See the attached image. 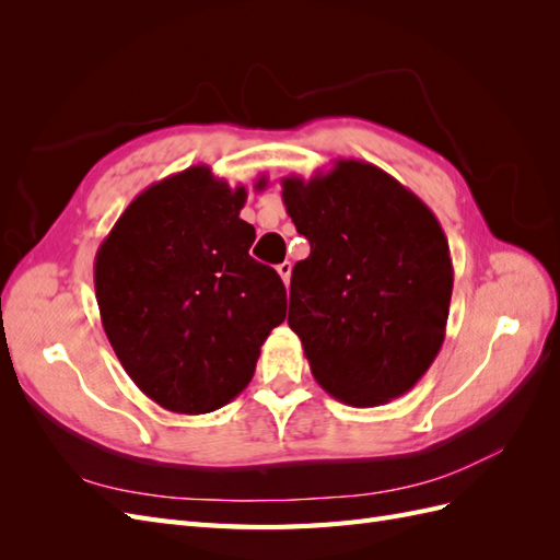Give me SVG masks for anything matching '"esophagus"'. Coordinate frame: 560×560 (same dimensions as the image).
Returning a JSON list of instances; mask_svg holds the SVG:
<instances>
[{"label":"esophagus","mask_w":560,"mask_h":560,"mask_svg":"<svg viewBox=\"0 0 560 560\" xmlns=\"http://www.w3.org/2000/svg\"><path fill=\"white\" fill-rule=\"evenodd\" d=\"M278 273H280V278H282V282H284V284H290V278H292V264H290V261H282V264L278 266Z\"/></svg>","instance_id":"1"}]
</instances>
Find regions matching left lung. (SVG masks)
<instances>
[{
	"label": "left lung",
	"instance_id": "1",
	"mask_svg": "<svg viewBox=\"0 0 560 560\" xmlns=\"http://www.w3.org/2000/svg\"><path fill=\"white\" fill-rule=\"evenodd\" d=\"M282 200L311 243L292 270L287 322L315 381L358 409L409 393L444 343L453 292L434 212L354 159L311 179L284 177Z\"/></svg>",
	"mask_w": 560,
	"mask_h": 560
}]
</instances>
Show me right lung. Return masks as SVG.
<instances>
[{
    "label": "right lung",
    "instance_id": "right-lung-1",
    "mask_svg": "<svg viewBox=\"0 0 560 560\" xmlns=\"http://www.w3.org/2000/svg\"><path fill=\"white\" fill-rule=\"evenodd\" d=\"M264 186L261 177L254 189ZM245 200V186L231 189L208 165L186 167L147 186L95 254L109 343L167 411L210 413L238 397L284 319L280 276L249 257Z\"/></svg>",
    "mask_w": 560,
    "mask_h": 560
}]
</instances>
